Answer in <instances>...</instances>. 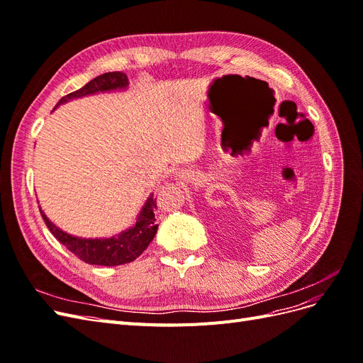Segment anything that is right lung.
Instances as JSON below:
<instances>
[{
    "instance_id": "obj_1",
    "label": "right lung",
    "mask_w": 363,
    "mask_h": 363,
    "mask_svg": "<svg viewBox=\"0 0 363 363\" xmlns=\"http://www.w3.org/2000/svg\"><path fill=\"white\" fill-rule=\"evenodd\" d=\"M128 87V79L124 72H106L95 77L94 80L86 83L82 89L72 94L65 95L62 100L54 107V111L60 106L77 98H83L87 95L103 94V92H115L125 91ZM157 208L156 200L150 195L145 204L142 206L139 215L136 216V223L127 230L112 236V238H80L63 232L56 224H52L45 212L40 211V215L45 221L50 232L54 235L60 244L67 247L71 252L80 260L89 263V265H101V267H116L124 263L133 262L142 252L147 250L150 242L155 239L157 233L155 211Z\"/></svg>"
}]
</instances>
